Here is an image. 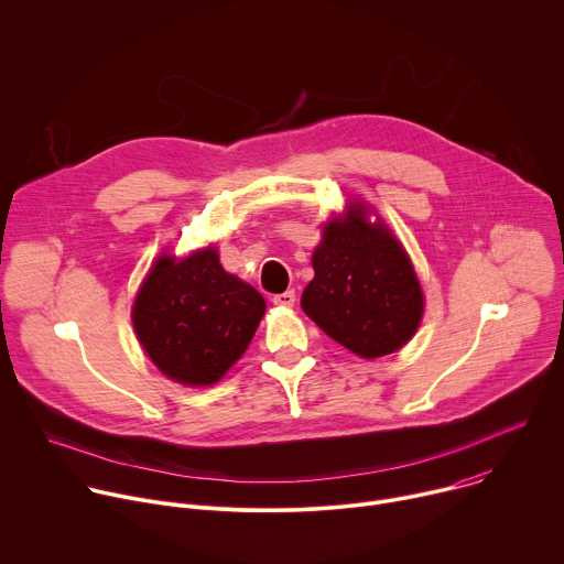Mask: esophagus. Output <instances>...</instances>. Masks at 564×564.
<instances>
[{
  "instance_id": "esophagus-1",
  "label": "esophagus",
  "mask_w": 564,
  "mask_h": 564,
  "mask_svg": "<svg viewBox=\"0 0 564 564\" xmlns=\"http://www.w3.org/2000/svg\"><path fill=\"white\" fill-rule=\"evenodd\" d=\"M274 305H281V307H292L294 301H296V294L294 290H288V292H281V294H274Z\"/></svg>"
}]
</instances>
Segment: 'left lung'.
I'll return each mask as SVG.
<instances>
[{
	"instance_id": "obj_1",
	"label": "left lung",
	"mask_w": 564,
	"mask_h": 564,
	"mask_svg": "<svg viewBox=\"0 0 564 564\" xmlns=\"http://www.w3.org/2000/svg\"><path fill=\"white\" fill-rule=\"evenodd\" d=\"M312 268L301 307L350 352L375 359L415 335L424 312L420 281L390 229L366 223L364 205L328 223Z\"/></svg>"
}]
</instances>
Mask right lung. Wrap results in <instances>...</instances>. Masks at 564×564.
Listing matches in <instances>:
<instances>
[{
  "mask_svg": "<svg viewBox=\"0 0 564 564\" xmlns=\"http://www.w3.org/2000/svg\"><path fill=\"white\" fill-rule=\"evenodd\" d=\"M265 314L263 296L227 274L214 248L151 268L133 303V328L170 379L207 386L243 355Z\"/></svg>",
  "mask_w": 564,
  "mask_h": 564,
  "instance_id": "right-lung-1",
  "label": "right lung"
}]
</instances>
